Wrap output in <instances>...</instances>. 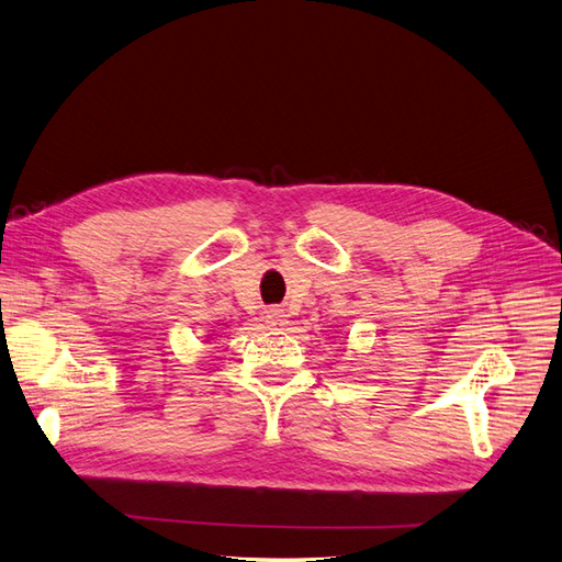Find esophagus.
I'll list each match as a JSON object with an SVG mask.
<instances>
[{
    "label": "esophagus",
    "instance_id": "1",
    "mask_svg": "<svg viewBox=\"0 0 562 562\" xmlns=\"http://www.w3.org/2000/svg\"><path fill=\"white\" fill-rule=\"evenodd\" d=\"M266 324H268L270 328H284V326L289 324V319H286V315H284V310H280V307H268V310H266Z\"/></svg>",
    "mask_w": 562,
    "mask_h": 562
}]
</instances>
